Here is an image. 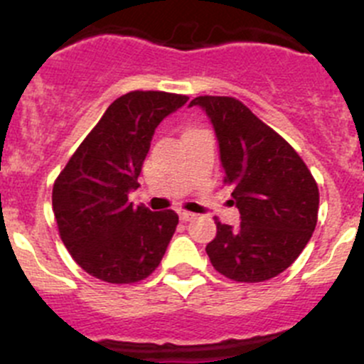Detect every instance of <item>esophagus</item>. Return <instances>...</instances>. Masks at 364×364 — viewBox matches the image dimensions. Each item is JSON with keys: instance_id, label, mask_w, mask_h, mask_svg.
Masks as SVG:
<instances>
[{"instance_id": "esophagus-1", "label": "esophagus", "mask_w": 364, "mask_h": 364, "mask_svg": "<svg viewBox=\"0 0 364 364\" xmlns=\"http://www.w3.org/2000/svg\"><path fill=\"white\" fill-rule=\"evenodd\" d=\"M196 213H190V211H179V218L183 220V222H190V220L196 218Z\"/></svg>"}]
</instances>
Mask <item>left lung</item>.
Masks as SVG:
<instances>
[{"label": "left lung", "mask_w": 364, "mask_h": 364, "mask_svg": "<svg viewBox=\"0 0 364 364\" xmlns=\"http://www.w3.org/2000/svg\"><path fill=\"white\" fill-rule=\"evenodd\" d=\"M209 117L240 227L216 223L205 247L213 267L236 282H266L299 257L317 225L318 188L291 144L232 97H197Z\"/></svg>", "instance_id": "left-lung-1"}]
</instances>
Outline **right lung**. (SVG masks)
<instances>
[{
    "label": "right lung",
    "mask_w": 364,
    "mask_h": 364,
    "mask_svg": "<svg viewBox=\"0 0 364 364\" xmlns=\"http://www.w3.org/2000/svg\"><path fill=\"white\" fill-rule=\"evenodd\" d=\"M188 102L185 95L132 91L114 100L77 148L53 188L60 236L86 273L109 284H134L159 267L178 215L134 205L128 193L156 127Z\"/></svg>",
    "instance_id": "1"
}]
</instances>
